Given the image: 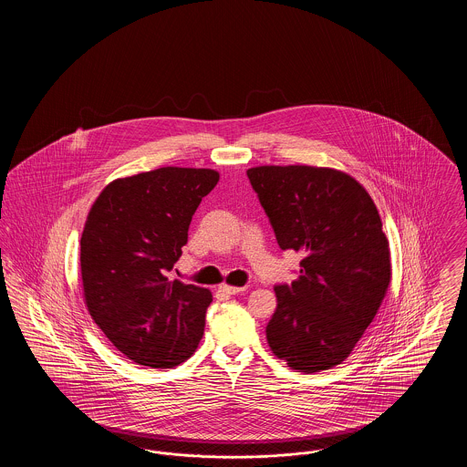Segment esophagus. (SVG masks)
<instances>
[{
  "label": "esophagus",
  "instance_id": "1",
  "mask_svg": "<svg viewBox=\"0 0 467 467\" xmlns=\"http://www.w3.org/2000/svg\"><path fill=\"white\" fill-rule=\"evenodd\" d=\"M246 287H234V285H227V284H223L221 287H219V292H223L225 296H233V294H240V292H244Z\"/></svg>",
  "mask_w": 467,
  "mask_h": 467
}]
</instances>
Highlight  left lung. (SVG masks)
Masks as SVG:
<instances>
[{"label": "left lung", "instance_id": "obj_1", "mask_svg": "<svg viewBox=\"0 0 467 467\" xmlns=\"http://www.w3.org/2000/svg\"><path fill=\"white\" fill-rule=\"evenodd\" d=\"M246 175L280 248L303 255L299 276L275 287L267 345L296 371L331 369L352 354L392 280L377 206L334 168L255 166Z\"/></svg>", "mask_w": 467, "mask_h": 467}]
</instances>
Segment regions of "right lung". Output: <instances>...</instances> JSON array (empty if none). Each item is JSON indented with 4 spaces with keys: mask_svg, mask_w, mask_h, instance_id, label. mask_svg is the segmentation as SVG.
Masks as SVG:
<instances>
[{
    "mask_svg": "<svg viewBox=\"0 0 467 467\" xmlns=\"http://www.w3.org/2000/svg\"><path fill=\"white\" fill-rule=\"evenodd\" d=\"M210 168L166 166L110 182L90 206L80 238L84 301L111 345L136 364L175 368L192 356L212 292L170 280Z\"/></svg>",
    "mask_w": 467,
    "mask_h": 467,
    "instance_id": "obj_1",
    "label": "right lung"
}]
</instances>
